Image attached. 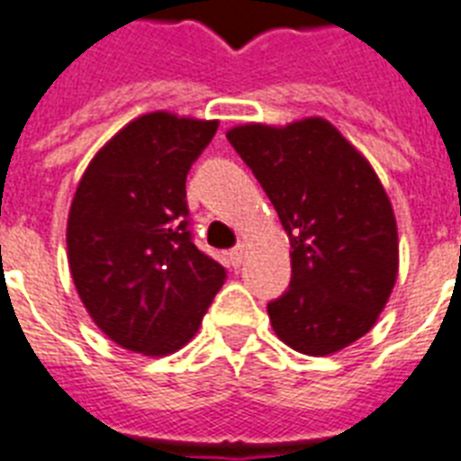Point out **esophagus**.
Returning a JSON list of instances; mask_svg holds the SVG:
<instances>
[{
    "instance_id": "34e87169",
    "label": "esophagus",
    "mask_w": 461,
    "mask_h": 461,
    "mask_svg": "<svg viewBox=\"0 0 461 461\" xmlns=\"http://www.w3.org/2000/svg\"><path fill=\"white\" fill-rule=\"evenodd\" d=\"M243 256H246V246L243 243H239L237 249L230 250V263L231 267H239V265L243 263Z\"/></svg>"
}]
</instances>
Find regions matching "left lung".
Segmentation results:
<instances>
[{
	"label": "left lung",
	"mask_w": 461,
	"mask_h": 461,
	"mask_svg": "<svg viewBox=\"0 0 461 461\" xmlns=\"http://www.w3.org/2000/svg\"><path fill=\"white\" fill-rule=\"evenodd\" d=\"M227 140L289 234V291L267 305L275 334L303 355L339 353L376 324L398 279L386 189L324 118L246 122L227 130Z\"/></svg>",
	"instance_id": "obj_1"
}]
</instances>
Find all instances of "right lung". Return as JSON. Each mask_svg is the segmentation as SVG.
<instances>
[{"label": "right lung", "instance_id": "add662e5", "mask_svg": "<svg viewBox=\"0 0 461 461\" xmlns=\"http://www.w3.org/2000/svg\"><path fill=\"white\" fill-rule=\"evenodd\" d=\"M218 121L153 111L89 160L66 227L82 305L125 350L163 357L196 336L227 269L186 230V172Z\"/></svg>", "mask_w": 461, "mask_h": 461}]
</instances>
